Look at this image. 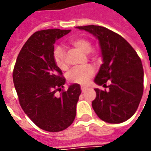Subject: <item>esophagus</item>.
<instances>
[{
	"instance_id": "obj_1",
	"label": "esophagus",
	"mask_w": 151,
	"mask_h": 151,
	"mask_svg": "<svg viewBox=\"0 0 151 151\" xmlns=\"http://www.w3.org/2000/svg\"><path fill=\"white\" fill-rule=\"evenodd\" d=\"M87 90H89V88H88V87L81 86V91H82V92H86V91Z\"/></svg>"
}]
</instances>
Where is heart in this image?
Returning a JSON list of instances; mask_svg holds the SVG:
<instances>
[{
  "label": "heart",
  "mask_w": 151,
  "mask_h": 151,
  "mask_svg": "<svg viewBox=\"0 0 151 151\" xmlns=\"http://www.w3.org/2000/svg\"><path fill=\"white\" fill-rule=\"evenodd\" d=\"M70 44L75 48L76 50L82 52L83 54H89L91 50V43L89 39L83 37L72 38L70 41ZM54 60H55L56 65L59 67L62 70H66L67 61H66V54L65 50L60 47L57 46L55 47L53 53ZM94 70L91 66H86L82 68H76L73 69L68 75V79L70 81L74 83L84 85L88 82V81L93 76Z\"/></svg>",
  "instance_id": "b5f03b06"
}]
</instances>
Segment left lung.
<instances>
[{"label": "left lung", "instance_id": "8db88e82", "mask_svg": "<svg viewBox=\"0 0 151 151\" xmlns=\"http://www.w3.org/2000/svg\"><path fill=\"white\" fill-rule=\"evenodd\" d=\"M98 39L102 64L94 79L98 86L110 85L108 91L96 88L92 107L102 121L120 124L136 112L144 91V70L136 51L124 38L104 27H76Z\"/></svg>", "mask_w": 151, "mask_h": 151}]
</instances>
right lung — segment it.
Returning a JSON list of instances; mask_svg holds the SVG:
<instances>
[{
	"label": "right lung",
	"mask_w": 151,
	"mask_h": 151,
	"mask_svg": "<svg viewBox=\"0 0 151 151\" xmlns=\"http://www.w3.org/2000/svg\"><path fill=\"white\" fill-rule=\"evenodd\" d=\"M70 30L46 29L34 32L22 48L13 70V83L27 116L41 129L59 132L71 124L81 93L74 83L62 90L65 79L54 60V44Z\"/></svg>",
	"instance_id": "right-lung-1"
}]
</instances>
